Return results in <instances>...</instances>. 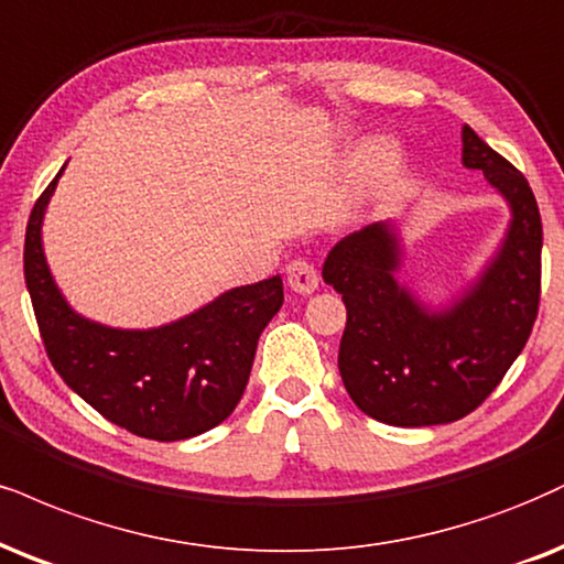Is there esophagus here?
I'll return each mask as SVG.
<instances>
[{"mask_svg": "<svg viewBox=\"0 0 564 564\" xmlns=\"http://www.w3.org/2000/svg\"><path fill=\"white\" fill-rule=\"evenodd\" d=\"M288 284L295 290V293L311 295L318 288V271L311 261L297 259L288 263Z\"/></svg>", "mask_w": 564, "mask_h": 564, "instance_id": "1", "label": "esophagus"}]
</instances>
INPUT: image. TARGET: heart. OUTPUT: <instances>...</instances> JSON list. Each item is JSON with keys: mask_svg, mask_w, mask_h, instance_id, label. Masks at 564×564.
Wrapping results in <instances>:
<instances>
[{"mask_svg": "<svg viewBox=\"0 0 564 564\" xmlns=\"http://www.w3.org/2000/svg\"><path fill=\"white\" fill-rule=\"evenodd\" d=\"M366 164V170H373V164H368V162H364Z\"/></svg>", "mask_w": 564, "mask_h": 564, "instance_id": "heart-1", "label": "heart"}]
</instances>
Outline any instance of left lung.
I'll return each mask as SVG.
<instances>
[{"label":"left lung","mask_w":564,"mask_h":564,"mask_svg":"<svg viewBox=\"0 0 564 564\" xmlns=\"http://www.w3.org/2000/svg\"><path fill=\"white\" fill-rule=\"evenodd\" d=\"M463 164L481 170L512 212L502 248L449 308L429 311L394 280L400 240L387 221L347 235L324 261L347 324L339 377L366 415L389 426H436L474 413L516 364L541 297V214L516 166L463 128Z\"/></svg>","instance_id":"obj_1"}]
</instances>
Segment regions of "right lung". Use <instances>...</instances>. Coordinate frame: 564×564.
<instances>
[{
	"label": "right lung",
	"instance_id": "obj_1",
	"mask_svg": "<svg viewBox=\"0 0 564 564\" xmlns=\"http://www.w3.org/2000/svg\"><path fill=\"white\" fill-rule=\"evenodd\" d=\"M57 177L33 206L23 250L25 288L54 371L104 419L143 440H191L219 426L246 392L263 326L282 308V280L229 290L159 329L88 322L62 297L41 246Z\"/></svg>",
	"mask_w": 564,
	"mask_h": 564
}]
</instances>
